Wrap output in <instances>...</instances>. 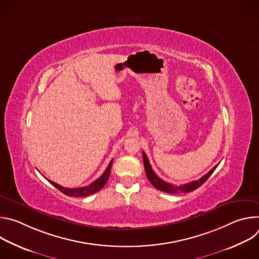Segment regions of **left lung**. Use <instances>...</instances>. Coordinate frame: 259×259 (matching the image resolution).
<instances>
[{
    "mask_svg": "<svg viewBox=\"0 0 259 259\" xmlns=\"http://www.w3.org/2000/svg\"><path fill=\"white\" fill-rule=\"evenodd\" d=\"M142 158H143V163H144V169H145V173H146V176L147 178H149L150 182L153 184V186L158 189L159 191L161 192H165V193H169V194H181V193H190V192H193L195 190H197L198 188H200L202 184L210 177V175L214 172V170L216 169V166H214L207 174H205L203 177H201L200 179L198 180H195V181H192V182H189V183H186V184H181V186L177 187V186H174V184H171V183H168L164 180H162L153 170L150 162H149V159H147L146 155L144 154V152H142Z\"/></svg>",
    "mask_w": 259,
    "mask_h": 259,
    "instance_id": "1",
    "label": "left lung"
}]
</instances>
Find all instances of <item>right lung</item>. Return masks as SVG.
<instances>
[{
	"instance_id": "1",
	"label": "right lung",
	"mask_w": 259,
	"mask_h": 259,
	"mask_svg": "<svg viewBox=\"0 0 259 259\" xmlns=\"http://www.w3.org/2000/svg\"><path fill=\"white\" fill-rule=\"evenodd\" d=\"M112 165H113V160L109 162L107 168L105 169V171L99 178H97L95 181H93L91 184H89V186L83 187V188H77V189L63 188V187L59 186V184L53 182L52 180H49V179H47V180L52 184V186H54L56 189H58L62 194L66 195L68 197H86V196H90V195L97 193L99 190H101L105 186V183L107 182V179L110 174Z\"/></svg>"
}]
</instances>
